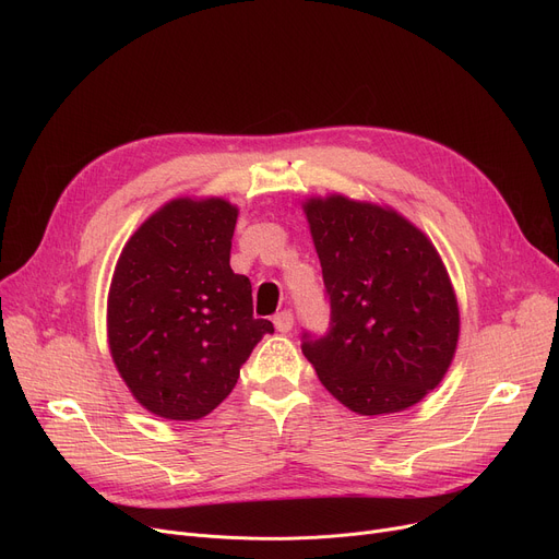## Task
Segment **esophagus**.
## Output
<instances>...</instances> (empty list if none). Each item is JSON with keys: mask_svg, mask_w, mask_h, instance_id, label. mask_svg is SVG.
<instances>
[{"mask_svg": "<svg viewBox=\"0 0 559 559\" xmlns=\"http://www.w3.org/2000/svg\"><path fill=\"white\" fill-rule=\"evenodd\" d=\"M274 326L278 333H289L292 326H295V314H292L289 310H283L274 317Z\"/></svg>", "mask_w": 559, "mask_h": 559, "instance_id": "obj_1", "label": "esophagus"}]
</instances>
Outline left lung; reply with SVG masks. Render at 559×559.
<instances>
[{"label": "left lung", "mask_w": 559, "mask_h": 559, "mask_svg": "<svg viewBox=\"0 0 559 559\" xmlns=\"http://www.w3.org/2000/svg\"><path fill=\"white\" fill-rule=\"evenodd\" d=\"M304 211L331 304L329 333L301 344L321 385L367 417L419 403L442 383L460 335L442 258L383 205L331 194Z\"/></svg>", "instance_id": "8db88e82"}]
</instances>
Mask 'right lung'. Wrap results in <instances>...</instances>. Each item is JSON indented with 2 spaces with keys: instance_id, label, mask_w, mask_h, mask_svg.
Returning a JSON list of instances; mask_svg holds the SVG:
<instances>
[{
  "instance_id": "1",
  "label": "right lung",
  "mask_w": 559,
  "mask_h": 559,
  "mask_svg": "<svg viewBox=\"0 0 559 559\" xmlns=\"http://www.w3.org/2000/svg\"><path fill=\"white\" fill-rule=\"evenodd\" d=\"M238 209L174 199L124 245L108 292V346L135 401L163 419H201L230 394L270 319L230 270Z\"/></svg>"
}]
</instances>
